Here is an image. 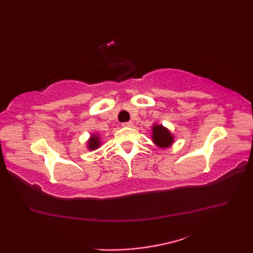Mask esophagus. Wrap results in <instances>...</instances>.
Wrapping results in <instances>:
<instances>
[{"mask_svg": "<svg viewBox=\"0 0 253 253\" xmlns=\"http://www.w3.org/2000/svg\"><path fill=\"white\" fill-rule=\"evenodd\" d=\"M132 125H133L132 122H125V123H123V126H125V127H131Z\"/></svg>", "mask_w": 253, "mask_h": 253, "instance_id": "esophagus-1", "label": "esophagus"}]
</instances>
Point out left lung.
I'll return each mask as SVG.
<instances>
[{
    "mask_svg": "<svg viewBox=\"0 0 253 253\" xmlns=\"http://www.w3.org/2000/svg\"><path fill=\"white\" fill-rule=\"evenodd\" d=\"M152 139L154 143L160 148H168L173 143V135L162 125H154L152 129Z\"/></svg>",
    "mask_w": 253,
    "mask_h": 253,
    "instance_id": "1",
    "label": "left lung"
}]
</instances>
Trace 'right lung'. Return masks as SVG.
I'll return each mask as SVG.
<instances>
[{
    "instance_id": "right-lung-1",
    "label": "right lung",
    "mask_w": 253,
    "mask_h": 253,
    "mask_svg": "<svg viewBox=\"0 0 253 253\" xmlns=\"http://www.w3.org/2000/svg\"><path fill=\"white\" fill-rule=\"evenodd\" d=\"M100 147V138L96 135H92L88 141V148L90 150H95Z\"/></svg>"
}]
</instances>
